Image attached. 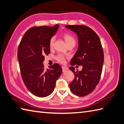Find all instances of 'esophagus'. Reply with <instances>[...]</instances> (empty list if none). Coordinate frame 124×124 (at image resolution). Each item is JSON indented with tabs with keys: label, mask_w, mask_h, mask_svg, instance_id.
Here are the masks:
<instances>
[{
	"label": "esophagus",
	"mask_w": 124,
	"mask_h": 124,
	"mask_svg": "<svg viewBox=\"0 0 124 124\" xmlns=\"http://www.w3.org/2000/svg\"><path fill=\"white\" fill-rule=\"evenodd\" d=\"M62 72H66L67 70H69V69H68V68L66 67L62 66Z\"/></svg>",
	"instance_id": "34e87169"
}]
</instances>
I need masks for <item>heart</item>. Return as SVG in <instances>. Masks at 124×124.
<instances>
[{
	"mask_svg": "<svg viewBox=\"0 0 124 124\" xmlns=\"http://www.w3.org/2000/svg\"><path fill=\"white\" fill-rule=\"evenodd\" d=\"M62 37L64 38V39H65V41L66 43V44L68 46H70V45H75L76 41H75V39L73 37V36H72L71 35L67 33H65L63 35ZM54 37H52L51 39H50L49 43V47L50 49H51V48H52L53 46H54ZM66 58V57L65 55H62V54H58L57 55L56 57H55V59L57 60V61L58 62L60 63H62V64H64V63H65Z\"/></svg>",
	"mask_w": 124,
	"mask_h": 124,
	"instance_id": "b5f03b06",
	"label": "heart"
}]
</instances>
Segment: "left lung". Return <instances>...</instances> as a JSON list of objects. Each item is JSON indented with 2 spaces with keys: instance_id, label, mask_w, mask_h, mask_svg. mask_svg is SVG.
<instances>
[{
  "instance_id": "left-lung-1",
  "label": "left lung",
  "mask_w": 124,
  "mask_h": 124,
  "mask_svg": "<svg viewBox=\"0 0 124 124\" xmlns=\"http://www.w3.org/2000/svg\"><path fill=\"white\" fill-rule=\"evenodd\" d=\"M65 27L75 32L79 39V47L70 65L83 67L81 71H75L74 67L69 68L75 77L70 88L75 95L85 96L93 92L100 82L104 62L103 47L99 37L90 28L83 25Z\"/></svg>"
}]
</instances>
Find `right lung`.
Wrapping results in <instances>:
<instances>
[{
  "label": "right lung",
  "mask_w": 124,
  "mask_h": 124,
  "mask_svg": "<svg viewBox=\"0 0 124 124\" xmlns=\"http://www.w3.org/2000/svg\"><path fill=\"white\" fill-rule=\"evenodd\" d=\"M59 27H34L28 30L20 42L17 59L21 77L27 88L40 97L50 95L56 81L62 72L60 66L55 63L45 70L43 63L45 55L50 53L49 43Z\"/></svg>",
  "instance_id": "1"
}]
</instances>
